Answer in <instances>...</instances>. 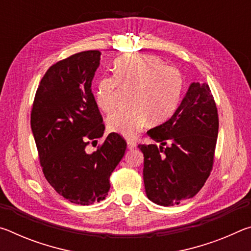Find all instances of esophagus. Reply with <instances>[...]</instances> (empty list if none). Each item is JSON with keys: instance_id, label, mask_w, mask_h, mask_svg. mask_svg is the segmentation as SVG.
Instances as JSON below:
<instances>
[{"instance_id": "34e87169", "label": "esophagus", "mask_w": 251, "mask_h": 251, "mask_svg": "<svg viewBox=\"0 0 251 251\" xmlns=\"http://www.w3.org/2000/svg\"><path fill=\"white\" fill-rule=\"evenodd\" d=\"M127 148H128V150H134V148H136V143L131 141H127Z\"/></svg>"}]
</instances>
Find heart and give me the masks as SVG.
Instances as JSON below:
<instances>
[{"instance_id":"1","label":"heart","mask_w":251,"mask_h":251,"mask_svg":"<svg viewBox=\"0 0 251 251\" xmlns=\"http://www.w3.org/2000/svg\"><path fill=\"white\" fill-rule=\"evenodd\" d=\"M120 86L131 90L128 109H121L107 120L112 133L131 138L146 125L166 120L176 109L182 91V76L176 67L147 54L126 55L117 58L113 76L99 79L95 101L99 108L110 113L118 106Z\"/></svg>"}]
</instances>
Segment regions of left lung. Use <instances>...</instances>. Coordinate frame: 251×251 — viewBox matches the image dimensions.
Listing matches in <instances>:
<instances>
[{
	"label": "left lung",
	"instance_id": "8db88e82",
	"mask_svg": "<svg viewBox=\"0 0 251 251\" xmlns=\"http://www.w3.org/2000/svg\"><path fill=\"white\" fill-rule=\"evenodd\" d=\"M218 113L208 84L192 83L167 122L147 131L156 143L139 145L150 201L175 206L193 198L209 177L218 136Z\"/></svg>",
	"mask_w": 251,
	"mask_h": 251
}]
</instances>
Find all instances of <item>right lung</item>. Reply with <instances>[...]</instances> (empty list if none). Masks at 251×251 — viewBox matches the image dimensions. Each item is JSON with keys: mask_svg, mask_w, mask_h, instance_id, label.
I'll return each instance as SVG.
<instances>
[{"mask_svg": "<svg viewBox=\"0 0 251 251\" xmlns=\"http://www.w3.org/2000/svg\"><path fill=\"white\" fill-rule=\"evenodd\" d=\"M100 54L85 50L50 66L37 88L31 114L45 178L56 193L79 205L105 199L109 176L126 151V142L116 133L108 134L91 154L85 150L105 130L92 93Z\"/></svg>", "mask_w": 251, "mask_h": 251, "instance_id": "right-lung-1", "label": "right lung"}]
</instances>
